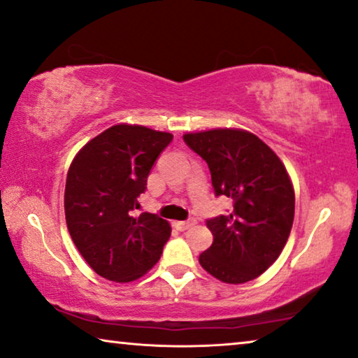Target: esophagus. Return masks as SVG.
Here are the masks:
<instances>
[{
  "label": "esophagus",
  "instance_id": "1",
  "mask_svg": "<svg viewBox=\"0 0 358 358\" xmlns=\"http://www.w3.org/2000/svg\"><path fill=\"white\" fill-rule=\"evenodd\" d=\"M195 219H189V221H174V227L180 230V232H184V230L190 229L192 225H195Z\"/></svg>",
  "mask_w": 358,
  "mask_h": 358
}]
</instances>
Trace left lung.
Returning <instances> with one entry per match:
<instances>
[{
    "label": "left lung",
    "instance_id": "obj_1",
    "mask_svg": "<svg viewBox=\"0 0 358 358\" xmlns=\"http://www.w3.org/2000/svg\"><path fill=\"white\" fill-rule=\"evenodd\" d=\"M208 163L216 196L234 203L206 221L213 245L200 255L208 273L224 283H246L267 271L287 245L294 219V190L283 163L259 137L243 129L185 134Z\"/></svg>",
    "mask_w": 358,
    "mask_h": 358
}]
</instances>
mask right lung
<instances>
[{
	"instance_id": "obj_1",
	"label": "right lung",
	"mask_w": 358,
	"mask_h": 358,
	"mask_svg": "<svg viewBox=\"0 0 358 358\" xmlns=\"http://www.w3.org/2000/svg\"><path fill=\"white\" fill-rule=\"evenodd\" d=\"M173 134L117 124L76 153L65 184V219L71 240L92 271L112 282H133L160 259L171 227L139 206L147 178Z\"/></svg>"
}]
</instances>
